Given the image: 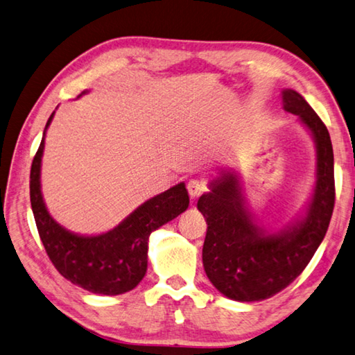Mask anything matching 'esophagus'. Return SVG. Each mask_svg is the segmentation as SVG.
I'll return each mask as SVG.
<instances>
[{
    "instance_id": "1",
    "label": "esophagus",
    "mask_w": 355,
    "mask_h": 355,
    "mask_svg": "<svg viewBox=\"0 0 355 355\" xmlns=\"http://www.w3.org/2000/svg\"><path fill=\"white\" fill-rule=\"evenodd\" d=\"M206 191V184L202 182V180L197 178H191L188 182V192L192 198H197L203 194Z\"/></svg>"
}]
</instances>
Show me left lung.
<instances>
[{"instance_id":"left-lung-1","label":"left lung","mask_w":355,"mask_h":355,"mask_svg":"<svg viewBox=\"0 0 355 355\" xmlns=\"http://www.w3.org/2000/svg\"><path fill=\"white\" fill-rule=\"evenodd\" d=\"M284 110L300 116L317 146V184L307 214L278 234L254 225L234 172H220L211 192L198 198L206 218L203 267L218 292L236 301H262L298 278L323 242L335 203L334 152L329 132L306 99L282 92Z\"/></svg>"}]
</instances>
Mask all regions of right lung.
Here are the masks:
<instances>
[{
	"instance_id": "1",
	"label": "right lung",
	"mask_w": 355,
	"mask_h": 355,
	"mask_svg": "<svg viewBox=\"0 0 355 355\" xmlns=\"http://www.w3.org/2000/svg\"><path fill=\"white\" fill-rule=\"evenodd\" d=\"M54 118L49 116L40 147L31 166V206L38 234L63 278L99 295H121L137 287L147 270V242L152 231L182 214L189 206L184 183L161 192L135 209L118 227L99 236H79L60 227L44 206L40 167L44 135Z\"/></svg>"
}]
</instances>
